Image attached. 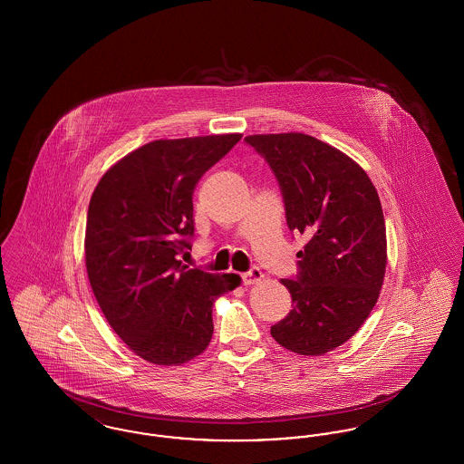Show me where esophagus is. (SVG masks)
I'll list each match as a JSON object with an SVG mask.
<instances>
[{
	"label": "esophagus",
	"mask_w": 464,
	"mask_h": 464,
	"mask_svg": "<svg viewBox=\"0 0 464 464\" xmlns=\"http://www.w3.org/2000/svg\"><path fill=\"white\" fill-rule=\"evenodd\" d=\"M265 278V275H263V271L259 269V267H252L250 271H246V273H243L242 275V282L243 285H256V284H259L261 280Z\"/></svg>",
	"instance_id": "34e87169"
}]
</instances>
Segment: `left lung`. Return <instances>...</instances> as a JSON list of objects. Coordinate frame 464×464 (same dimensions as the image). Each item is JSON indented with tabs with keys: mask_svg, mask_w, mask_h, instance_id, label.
<instances>
[{
	"mask_svg": "<svg viewBox=\"0 0 464 464\" xmlns=\"http://www.w3.org/2000/svg\"><path fill=\"white\" fill-rule=\"evenodd\" d=\"M276 177L288 229L306 238L299 275L284 278L294 309L271 327L285 350L329 353L363 325L386 273V226L365 170L306 133L245 137Z\"/></svg>",
	"mask_w": 464,
	"mask_h": 464,
	"instance_id": "8db88e82",
	"label": "left lung"
}]
</instances>
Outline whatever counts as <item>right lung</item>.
<instances>
[{
  "label": "right lung",
  "mask_w": 464,
  "mask_h": 464,
  "mask_svg": "<svg viewBox=\"0 0 464 464\" xmlns=\"http://www.w3.org/2000/svg\"><path fill=\"white\" fill-rule=\"evenodd\" d=\"M242 133L160 139L114 163L90 198L85 265L111 329L155 365H180L212 339L214 301L235 273L189 269L179 254L195 235L193 191Z\"/></svg>",
  "instance_id": "1"
}]
</instances>
